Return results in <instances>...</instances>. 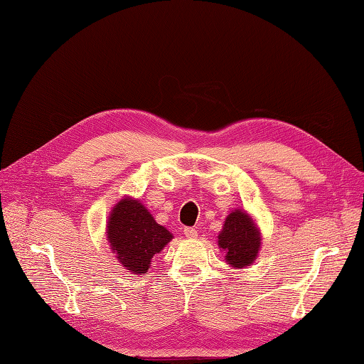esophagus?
<instances>
[{
  "label": "esophagus",
  "mask_w": 364,
  "mask_h": 364,
  "mask_svg": "<svg viewBox=\"0 0 364 364\" xmlns=\"http://www.w3.org/2000/svg\"><path fill=\"white\" fill-rule=\"evenodd\" d=\"M184 235H186L188 239H196L198 236V231L196 228L188 227V228H184Z\"/></svg>",
  "instance_id": "34e87169"
}]
</instances>
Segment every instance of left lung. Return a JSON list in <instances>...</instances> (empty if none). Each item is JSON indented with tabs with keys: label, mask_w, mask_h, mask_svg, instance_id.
Returning <instances> with one entry per match:
<instances>
[{
	"label": "left lung",
	"mask_w": 364,
	"mask_h": 364,
	"mask_svg": "<svg viewBox=\"0 0 364 364\" xmlns=\"http://www.w3.org/2000/svg\"><path fill=\"white\" fill-rule=\"evenodd\" d=\"M218 245L233 269L252 266L261 249V231L252 215L236 208L231 211L218 236Z\"/></svg>",
	"instance_id": "1"
}]
</instances>
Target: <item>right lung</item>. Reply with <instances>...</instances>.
Wrapping results in <instances>:
<instances>
[{"mask_svg":"<svg viewBox=\"0 0 364 364\" xmlns=\"http://www.w3.org/2000/svg\"><path fill=\"white\" fill-rule=\"evenodd\" d=\"M106 236L115 258L136 275L149 272L154 255L173 239L166 227L154 220L141 200L129 196L112 206L106 223Z\"/></svg>","mask_w":364,"mask_h":364,"instance_id":"1","label":"right lung"}]
</instances>
